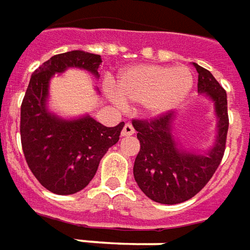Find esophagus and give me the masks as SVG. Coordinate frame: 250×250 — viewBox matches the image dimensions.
<instances>
[{
    "mask_svg": "<svg viewBox=\"0 0 250 250\" xmlns=\"http://www.w3.org/2000/svg\"><path fill=\"white\" fill-rule=\"evenodd\" d=\"M134 134V128L132 126V124H125L124 128H122L121 136L122 137H128V136H132Z\"/></svg>",
    "mask_w": 250,
    "mask_h": 250,
    "instance_id": "1",
    "label": "esophagus"
}]
</instances>
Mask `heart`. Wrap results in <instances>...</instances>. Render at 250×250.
I'll return each instance as SVG.
<instances>
[{"label": "heart", "mask_w": 250, "mask_h": 250, "mask_svg": "<svg viewBox=\"0 0 250 250\" xmlns=\"http://www.w3.org/2000/svg\"><path fill=\"white\" fill-rule=\"evenodd\" d=\"M192 82V74L187 67L136 65L120 75L116 100L144 104L150 114H162L185 101Z\"/></svg>", "instance_id": "b5f03b06"}]
</instances>
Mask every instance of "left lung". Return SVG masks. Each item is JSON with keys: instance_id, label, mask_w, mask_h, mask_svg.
<instances>
[{"instance_id": "obj_1", "label": "left lung", "mask_w": 250, "mask_h": 250, "mask_svg": "<svg viewBox=\"0 0 250 250\" xmlns=\"http://www.w3.org/2000/svg\"><path fill=\"white\" fill-rule=\"evenodd\" d=\"M194 65L199 74L198 91L213 101L218 118L217 141L208 153L196 155L178 148L171 132L173 111L132 121L140 141L133 167L134 180L149 199L164 205L182 203L196 195L213 178L224 157L229 129L226 91L211 72L196 63Z\"/></svg>"}]
</instances>
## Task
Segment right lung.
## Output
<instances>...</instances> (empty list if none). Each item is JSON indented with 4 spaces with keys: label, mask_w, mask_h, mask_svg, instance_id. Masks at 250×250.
Wrapping results in <instances>:
<instances>
[{
    "label": "right lung",
    "mask_w": 250,
    "mask_h": 250,
    "mask_svg": "<svg viewBox=\"0 0 250 250\" xmlns=\"http://www.w3.org/2000/svg\"><path fill=\"white\" fill-rule=\"evenodd\" d=\"M100 55L70 51L52 56L32 74L21 104L20 134L28 167L47 190L70 195L91 182L101 159L120 140L124 122L107 128L90 116L62 120L47 109L49 79L68 67L100 77Z\"/></svg>",
    "instance_id": "add662e5"
}]
</instances>
